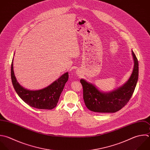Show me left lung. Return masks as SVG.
Masks as SVG:
<instances>
[{
	"label": "left lung",
	"instance_id": "obj_1",
	"mask_svg": "<svg viewBox=\"0 0 150 150\" xmlns=\"http://www.w3.org/2000/svg\"><path fill=\"white\" fill-rule=\"evenodd\" d=\"M134 61L133 71L126 83L108 93L100 92L94 85L83 79L80 80L83 88V99L90 110L98 112H115L124 107L131 98L138 79V62L133 51Z\"/></svg>",
	"mask_w": 150,
	"mask_h": 150
}]
</instances>
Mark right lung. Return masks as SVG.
<instances>
[{"mask_svg":"<svg viewBox=\"0 0 150 150\" xmlns=\"http://www.w3.org/2000/svg\"><path fill=\"white\" fill-rule=\"evenodd\" d=\"M11 79L16 92L26 104L30 107L38 109L52 110L57 104L64 85L68 80L69 73H64L59 79L45 88L32 91L23 88L17 81L13 71L12 62Z\"/></svg>","mask_w":150,"mask_h":150,"instance_id":"add662e5","label":"right lung"}]
</instances>
